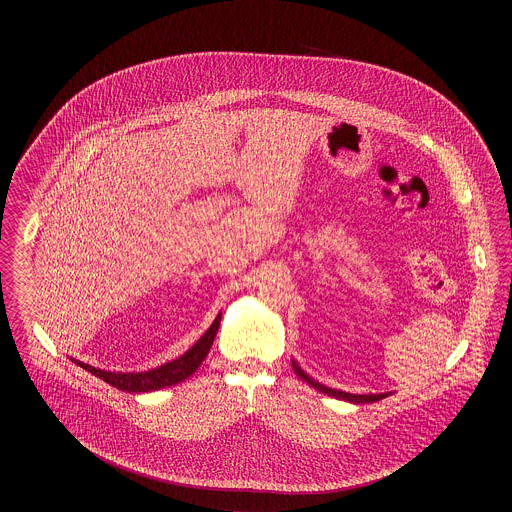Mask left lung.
<instances>
[{
    "mask_svg": "<svg viewBox=\"0 0 512 512\" xmlns=\"http://www.w3.org/2000/svg\"><path fill=\"white\" fill-rule=\"evenodd\" d=\"M293 370H295V374L301 378V380H305L309 386H313L315 390L322 391V393H326V395H332V397H336V399H343V401H349V403H355V405H363V403H374V401H380V399H384V397H388L390 393H368V395H357V393H347V391L340 390H332V388H326V386H322V384H318L317 380H313L307 372H303L299 365L292 361Z\"/></svg>",
    "mask_w": 512,
    "mask_h": 512,
    "instance_id": "obj_1",
    "label": "left lung"
}]
</instances>
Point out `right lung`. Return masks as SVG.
Returning a JSON list of instances; mask_svg holds the SVG:
<instances>
[{
	"mask_svg": "<svg viewBox=\"0 0 512 512\" xmlns=\"http://www.w3.org/2000/svg\"><path fill=\"white\" fill-rule=\"evenodd\" d=\"M220 315L215 318V322L209 326V330L195 341L192 349H188L182 357L174 359L167 365L151 368L147 372H109V370H101L96 366L86 365L80 361H74L76 365L82 366L84 370L92 372L94 376L101 378L103 382H107L109 386L117 388V390L128 391V393H146V391L161 390V388H171L174 384L184 382L186 378H190L195 370L205 361L215 336L219 332Z\"/></svg>",
	"mask_w": 512,
	"mask_h": 512,
	"instance_id": "add662e5",
	"label": "right lung"
}]
</instances>
